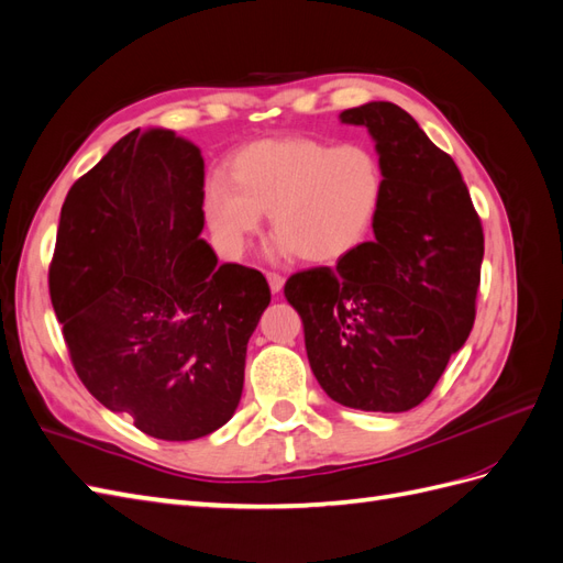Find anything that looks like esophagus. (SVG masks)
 Wrapping results in <instances>:
<instances>
[{
	"label": "esophagus",
	"mask_w": 563,
	"mask_h": 563,
	"mask_svg": "<svg viewBox=\"0 0 563 563\" xmlns=\"http://www.w3.org/2000/svg\"><path fill=\"white\" fill-rule=\"evenodd\" d=\"M267 284H269L272 294H279L284 288V277L277 275V272H267Z\"/></svg>",
	"instance_id": "1"
}]
</instances>
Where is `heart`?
<instances>
[{
	"mask_svg": "<svg viewBox=\"0 0 563 563\" xmlns=\"http://www.w3.org/2000/svg\"><path fill=\"white\" fill-rule=\"evenodd\" d=\"M385 201V172L366 145L269 139L242 147L232 180L213 176L203 216L225 253L240 255L269 213L272 258L335 263L360 249Z\"/></svg>",
	"mask_w": 563,
	"mask_h": 563,
	"instance_id": "1",
	"label": "heart"
}]
</instances>
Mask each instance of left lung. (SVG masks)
Here are the masks:
<instances>
[{
  "label": "left lung",
  "instance_id": "left-lung-1",
  "mask_svg": "<svg viewBox=\"0 0 563 563\" xmlns=\"http://www.w3.org/2000/svg\"><path fill=\"white\" fill-rule=\"evenodd\" d=\"M385 172L376 240L284 286L317 383L347 408L404 413L428 399L474 323L484 234L467 185L416 119L387 100L340 112Z\"/></svg>",
  "mask_w": 563,
  "mask_h": 563
}]
</instances>
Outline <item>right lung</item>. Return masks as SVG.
<instances>
[{"instance_id": "1", "label": "right lung", "mask_w": 563, "mask_h": 563, "mask_svg": "<svg viewBox=\"0 0 563 563\" xmlns=\"http://www.w3.org/2000/svg\"><path fill=\"white\" fill-rule=\"evenodd\" d=\"M201 203V150L135 129L70 187L48 269L79 380L164 441L207 437L234 416L269 305L258 269L218 265Z\"/></svg>"}]
</instances>
